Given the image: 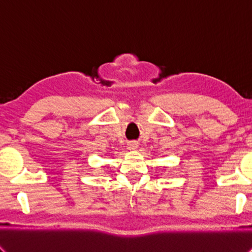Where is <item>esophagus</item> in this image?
<instances>
[{
    "label": "esophagus",
    "mask_w": 252,
    "mask_h": 252,
    "mask_svg": "<svg viewBox=\"0 0 252 252\" xmlns=\"http://www.w3.org/2000/svg\"><path fill=\"white\" fill-rule=\"evenodd\" d=\"M137 147H139V143H136V142H130L129 144H127V149H129L130 151H135Z\"/></svg>",
    "instance_id": "34e87169"
}]
</instances>
